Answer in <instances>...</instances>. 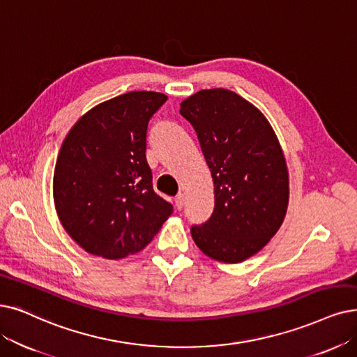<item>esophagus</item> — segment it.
I'll list each match as a JSON object with an SVG mask.
<instances>
[{"label": "esophagus", "instance_id": "esophagus-1", "mask_svg": "<svg viewBox=\"0 0 357 357\" xmlns=\"http://www.w3.org/2000/svg\"><path fill=\"white\" fill-rule=\"evenodd\" d=\"M174 205L177 209H181L183 205H184V196L183 193H178L176 197H174Z\"/></svg>", "mask_w": 357, "mask_h": 357}]
</instances>
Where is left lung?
<instances>
[{
  "label": "left lung",
  "mask_w": 357,
  "mask_h": 357,
  "mask_svg": "<svg viewBox=\"0 0 357 357\" xmlns=\"http://www.w3.org/2000/svg\"><path fill=\"white\" fill-rule=\"evenodd\" d=\"M197 135L213 180L215 206L192 225L209 258L237 264L274 237L289 205V173L278 139L264 114L233 91L205 89L180 104Z\"/></svg>",
  "instance_id": "1"
}]
</instances>
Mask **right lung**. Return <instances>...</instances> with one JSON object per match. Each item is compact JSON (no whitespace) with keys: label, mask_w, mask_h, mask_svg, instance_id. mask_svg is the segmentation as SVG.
<instances>
[{"label":"right lung","mask_w":357,"mask_h":357,"mask_svg":"<svg viewBox=\"0 0 357 357\" xmlns=\"http://www.w3.org/2000/svg\"><path fill=\"white\" fill-rule=\"evenodd\" d=\"M165 101L160 92H127L88 111L64 139L54 202L64 230L88 253H137L173 212L155 193L146 161L148 124Z\"/></svg>","instance_id":"1"}]
</instances>
